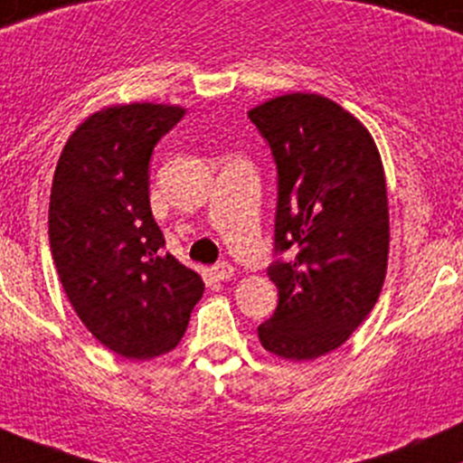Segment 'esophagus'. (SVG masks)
<instances>
[{
    "instance_id": "1",
    "label": "esophagus",
    "mask_w": 463,
    "mask_h": 463,
    "mask_svg": "<svg viewBox=\"0 0 463 463\" xmlns=\"http://www.w3.org/2000/svg\"><path fill=\"white\" fill-rule=\"evenodd\" d=\"M213 274H215V279H220V281H228V279L235 274V268L231 266V263H217L215 268H213Z\"/></svg>"
}]
</instances>
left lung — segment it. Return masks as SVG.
Here are the masks:
<instances>
[{
  "label": "left lung",
  "mask_w": 463,
  "mask_h": 463,
  "mask_svg": "<svg viewBox=\"0 0 463 463\" xmlns=\"http://www.w3.org/2000/svg\"><path fill=\"white\" fill-rule=\"evenodd\" d=\"M248 116L277 162V250H298L268 270L279 306L259 340L283 360H317L349 340L387 277L383 157L367 127L321 94L274 96Z\"/></svg>",
  "instance_id": "obj_1"
}]
</instances>
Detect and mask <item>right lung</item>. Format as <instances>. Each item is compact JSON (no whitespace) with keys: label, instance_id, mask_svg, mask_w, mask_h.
Here are the masks:
<instances>
[{"label":"right lung","instance_id":"right-lung-1","mask_svg":"<svg viewBox=\"0 0 463 463\" xmlns=\"http://www.w3.org/2000/svg\"><path fill=\"white\" fill-rule=\"evenodd\" d=\"M180 105H109L72 131L50 193L48 235L76 317L109 352L151 360L177 347L204 281L162 252L149 157Z\"/></svg>","mask_w":463,"mask_h":463}]
</instances>
